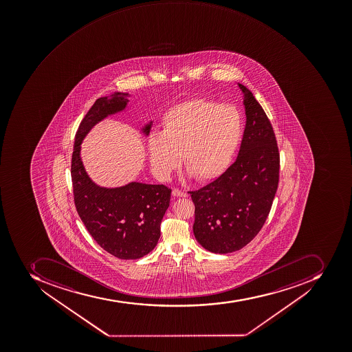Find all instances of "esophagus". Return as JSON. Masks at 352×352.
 Returning <instances> with one entry per match:
<instances>
[{"mask_svg":"<svg viewBox=\"0 0 352 352\" xmlns=\"http://www.w3.org/2000/svg\"><path fill=\"white\" fill-rule=\"evenodd\" d=\"M172 195L175 197H188V194L186 192L181 191L179 188H175L173 191H172Z\"/></svg>","mask_w":352,"mask_h":352,"instance_id":"obj_1","label":"esophagus"}]
</instances>
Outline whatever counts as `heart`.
<instances>
[{"label":"heart","mask_w":352,"mask_h":352,"mask_svg":"<svg viewBox=\"0 0 352 352\" xmlns=\"http://www.w3.org/2000/svg\"><path fill=\"white\" fill-rule=\"evenodd\" d=\"M243 135V120L232 105L191 98L170 107L161 120L160 135L148 138L153 171L168 180L183 164L199 182L226 171Z\"/></svg>","instance_id":"heart-1"}]
</instances>
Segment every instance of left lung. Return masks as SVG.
I'll return each instance as SVG.
<instances>
[{
	"label": "left lung",
	"mask_w": 352,
	"mask_h": 352,
	"mask_svg": "<svg viewBox=\"0 0 352 352\" xmlns=\"http://www.w3.org/2000/svg\"><path fill=\"white\" fill-rule=\"evenodd\" d=\"M238 87L247 120L237 159L215 181L190 192L194 236L214 254L248 245L267 221L278 190L280 153L272 125L251 91Z\"/></svg>",
	"instance_id": "1"
}]
</instances>
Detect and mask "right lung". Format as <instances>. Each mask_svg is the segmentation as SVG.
I'll use <instances>...</instances> for the list:
<instances>
[{
	"instance_id": "1",
	"label": "right lung",
	"mask_w": 352,
	"mask_h": 352,
	"mask_svg": "<svg viewBox=\"0 0 352 352\" xmlns=\"http://www.w3.org/2000/svg\"><path fill=\"white\" fill-rule=\"evenodd\" d=\"M129 96V93L116 92L96 100L76 131L71 160L76 212L98 245L124 260L140 259L157 245L171 190L164 184L140 182L120 188L98 186L87 175L80 151L87 133L109 115L124 111ZM151 125L153 122L142 129L146 136Z\"/></svg>"
}]
</instances>
